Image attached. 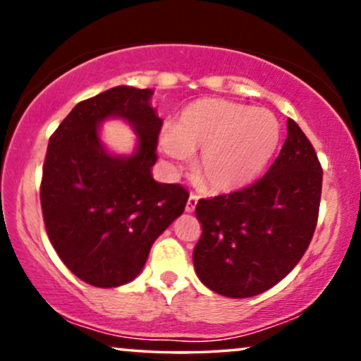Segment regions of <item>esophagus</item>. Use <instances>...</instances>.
Returning <instances> with one entry per match:
<instances>
[{
  "instance_id": "obj_1",
  "label": "esophagus",
  "mask_w": 361,
  "mask_h": 361,
  "mask_svg": "<svg viewBox=\"0 0 361 361\" xmlns=\"http://www.w3.org/2000/svg\"><path fill=\"white\" fill-rule=\"evenodd\" d=\"M197 204H198V197H197V195L192 193L188 197V202H186V207H185L186 212H193L195 207H197Z\"/></svg>"
}]
</instances>
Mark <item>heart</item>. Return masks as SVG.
Segmentation results:
<instances>
[{
	"label": "heart",
	"mask_w": 361,
	"mask_h": 361,
	"mask_svg": "<svg viewBox=\"0 0 361 361\" xmlns=\"http://www.w3.org/2000/svg\"><path fill=\"white\" fill-rule=\"evenodd\" d=\"M280 140L275 115L227 100H198L181 110L161 151L180 161L195 154L192 171L202 188L231 193L258 178Z\"/></svg>",
	"instance_id": "obj_1"
}]
</instances>
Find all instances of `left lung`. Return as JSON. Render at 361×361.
I'll list each match as a JSON object with an SVG mask.
<instances>
[{"label":"left lung","instance_id":"1","mask_svg":"<svg viewBox=\"0 0 361 361\" xmlns=\"http://www.w3.org/2000/svg\"><path fill=\"white\" fill-rule=\"evenodd\" d=\"M279 157L261 180L202 198L193 264L205 287L231 299L271 288L295 268L319 217L322 168L310 140L288 118Z\"/></svg>","mask_w":361,"mask_h":361}]
</instances>
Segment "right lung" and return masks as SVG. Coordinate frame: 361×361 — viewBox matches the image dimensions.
Segmentation results:
<instances>
[{"instance_id": "1", "label": "right lung", "mask_w": 361, "mask_h": 361, "mask_svg": "<svg viewBox=\"0 0 361 361\" xmlns=\"http://www.w3.org/2000/svg\"><path fill=\"white\" fill-rule=\"evenodd\" d=\"M151 94L132 86L103 91L78 103L49 139L40 183L45 231L62 263L93 287L134 280L188 200L181 185L152 180L163 120ZM110 116L127 119L140 135L132 157L102 149L97 126Z\"/></svg>"}]
</instances>
